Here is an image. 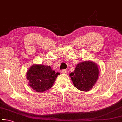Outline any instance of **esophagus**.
Segmentation results:
<instances>
[{
  "label": "esophagus",
  "mask_w": 122,
  "mask_h": 122,
  "mask_svg": "<svg viewBox=\"0 0 122 122\" xmlns=\"http://www.w3.org/2000/svg\"><path fill=\"white\" fill-rule=\"evenodd\" d=\"M61 73H62V74H66L67 73V71L66 69H62V70H61Z\"/></svg>",
  "instance_id": "1"
}]
</instances>
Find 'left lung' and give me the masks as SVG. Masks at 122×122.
Wrapping results in <instances>:
<instances>
[{
    "label": "left lung",
    "instance_id": "8db88e82",
    "mask_svg": "<svg viewBox=\"0 0 122 122\" xmlns=\"http://www.w3.org/2000/svg\"><path fill=\"white\" fill-rule=\"evenodd\" d=\"M99 70L93 62L84 61L78 63L74 73H71V80L74 86L84 92L90 90L98 78Z\"/></svg>",
    "mask_w": 122,
    "mask_h": 122
}]
</instances>
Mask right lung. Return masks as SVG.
I'll return each instance as SVG.
<instances>
[{"instance_id":"add662e5","label":"right lung","mask_w":122,"mask_h":122,"mask_svg":"<svg viewBox=\"0 0 122 122\" xmlns=\"http://www.w3.org/2000/svg\"><path fill=\"white\" fill-rule=\"evenodd\" d=\"M59 73L52 71L50 66L33 65L27 73L29 85L34 90L42 92L53 86Z\"/></svg>"}]
</instances>
